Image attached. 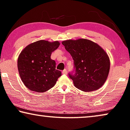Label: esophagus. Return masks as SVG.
Segmentation results:
<instances>
[{
	"label": "esophagus",
	"instance_id": "1",
	"mask_svg": "<svg viewBox=\"0 0 130 130\" xmlns=\"http://www.w3.org/2000/svg\"><path fill=\"white\" fill-rule=\"evenodd\" d=\"M62 74H64V75H67V70L66 69H65L64 70L62 71Z\"/></svg>",
	"mask_w": 130,
	"mask_h": 130
}]
</instances>
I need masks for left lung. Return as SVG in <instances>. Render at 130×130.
I'll return each instance as SVG.
<instances>
[{
    "label": "left lung",
    "instance_id": "left-lung-1",
    "mask_svg": "<svg viewBox=\"0 0 130 130\" xmlns=\"http://www.w3.org/2000/svg\"><path fill=\"white\" fill-rule=\"evenodd\" d=\"M62 44L73 59L74 73H69L76 88L84 92L99 89L107 78L110 60L94 42L86 39L64 41Z\"/></svg>",
    "mask_w": 130,
    "mask_h": 130
}]
</instances>
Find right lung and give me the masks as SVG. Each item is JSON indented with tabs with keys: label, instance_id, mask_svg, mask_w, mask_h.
<instances>
[{
	"label": "right lung",
	"instance_id": "right-lung-1",
	"mask_svg": "<svg viewBox=\"0 0 130 130\" xmlns=\"http://www.w3.org/2000/svg\"><path fill=\"white\" fill-rule=\"evenodd\" d=\"M58 41L40 40L30 44L22 51L17 60L19 75L30 90L44 92L53 88L61 72L56 69L51 54L59 46Z\"/></svg>",
	"mask_w": 130,
	"mask_h": 130
}]
</instances>
